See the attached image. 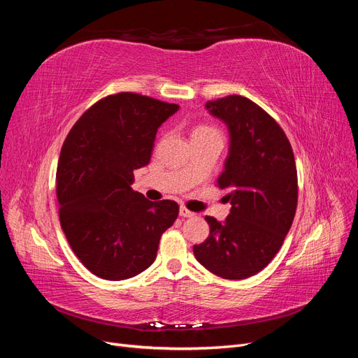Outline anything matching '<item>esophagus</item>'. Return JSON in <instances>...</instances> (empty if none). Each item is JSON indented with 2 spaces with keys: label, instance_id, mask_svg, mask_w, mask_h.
<instances>
[{
  "label": "esophagus",
  "instance_id": "esophagus-1",
  "mask_svg": "<svg viewBox=\"0 0 358 358\" xmlns=\"http://www.w3.org/2000/svg\"><path fill=\"white\" fill-rule=\"evenodd\" d=\"M179 215L182 216V218H192V216L196 215V213L188 210V209L185 208V206H180V208H179Z\"/></svg>",
  "mask_w": 358,
  "mask_h": 358
}]
</instances>
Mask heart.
Listing matches in <instances>:
<instances>
[{
    "instance_id": "obj_1",
    "label": "heart",
    "mask_w": 358,
    "mask_h": 358,
    "mask_svg": "<svg viewBox=\"0 0 358 358\" xmlns=\"http://www.w3.org/2000/svg\"><path fill=\"white\" fill-rule=\"evenodd\" d=\"M209 129H212V128H208V127H200V128H197L196 131H194V133H199V131H209Z\"/></svg>"
}]
</instances>
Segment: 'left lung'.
Masks as SVG:
<instances>
[{
    "instance_id": "1",
    "label": "left lung",
    "mask_w": 358,
    "mask_h": 358,
    "mask_svg": "<svg viewBox=\"0 0 358 358\" xmlns=\"http://www.w3.org/2000/svg\"><path fill=\"white\" fill-rule=\"evenodd\" d=\"M229 129V155L218 187L229 189L225 221L206 216L210 233L194 245L197 262L224 279H246L263 270L284 243L297 208L294 154L282 128L241 95L206 103Z\"/></svg>"
}]
</instances>
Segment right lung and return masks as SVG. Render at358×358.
<instances>
[{"mask_svg":"<svg viewBox=\"0 0 358 358\" xmlns=\"http://www.w3.org/2000/svg\"><path fill=\"white\" fill-rule=\"evenodd\" d=\"M179 110L119 92L86 110L62 145L57 169L59 221L95 276L122 280L155 262L161 234L176 221V201L133 191L134 170L149 164L158 128Z\"/></svg>","mask_w":358,"mask_h":358,"instance_id":"add662e5","label":"right lung"}]
</instances>
